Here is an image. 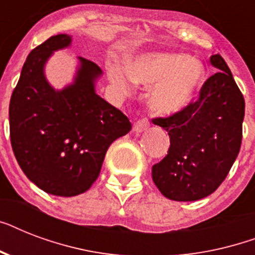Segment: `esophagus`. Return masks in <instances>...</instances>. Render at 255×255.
Here are the masks:
<instances>
[{
  "mask_svg": "<svg viewBox=\"0 0 255 255\" xmlns=\"http://www.w3.org/2000/svg\"><path fill=\"white\" fill-rule=\"evenodd\" d=\"M148 127H149V122H148V119L143 118V119L136 120V123L133 124V131L136 133H140V132L145 131Z\"/></svg>",
  "mask_w": 255,
  "mask_h": 255,
  "instance_id": "obj_1",
  "label": "esophagus"
}]
</instances>
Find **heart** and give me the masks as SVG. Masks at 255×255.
Masks as SVG:
<instances>
[{"label":"heart","mask_w":255,"mask_h":255,"mask_svg":"<svg viewBox=\"0 0 255 255\" xmlns=\"http://www.w3.org/2000/svg\"><path fill=\"white\" fill-rule=\"evenodd\" d=\"M108 78L123 94L135 85L153 87L149 106L156 114L170 116L180 114L193 103L205 78L204 66L181 53H149L122 66H108Z\"/></svg>","instance_id":"b5f03b06"}]
</instances>
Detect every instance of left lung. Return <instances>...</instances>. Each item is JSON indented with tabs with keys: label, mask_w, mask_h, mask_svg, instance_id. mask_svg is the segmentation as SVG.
Masks as SVG:
<instances>
[{
	"label": "left lung",
	"mask_w": 255,
	"mask_h": 255,
	"mask_svg": "<svg viewBox=\"0 0 255 255\" xmlns=\"http://www.w3.org/2000/svg\"><path fill=\"white\" fill-rule=\"evenodd\" d=\"M210 63L218 71L196 102L180 114L153 119L168 132L170 147L152 167V178L173 201H197L213 193L241 148L245 99L224 58L212 55Z\"/></svg>",
	"instance_id": "left-lung-1"
}]
</instances>
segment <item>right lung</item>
I'll return each instance as SVG.
<instances>
[{
  "label": "right lung",
  "instance_id": "1",
  "mask_svg": "<svg viewBox=\"0 0 255 255\" xmlns=\"http://www.w3.org/2000/svg\"><path fill=\"white\" fill-rule=\"evenodd\" d=\"M73 38L58 34L31 50L9 106L10 141L26 177L46 193H85L100 173L108 147L131 131L123 112L100 98L95 82L102 70L78 57L74 82L55 90L45 75L54 51Z\"/></svg>",
  "mask_w": 255,
  "mask_h": 255
}]
</instances>
